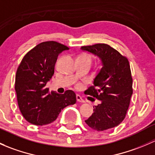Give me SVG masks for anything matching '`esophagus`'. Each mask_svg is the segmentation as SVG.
Segmentation results:
<instances>
[{"mask_svg":"<svg viewBox=\"0 0 155 155\" xmlns=\"http://www.w3.org/2000/svg\"><path fill=\"white\" fill-rule=\"evenodd\" d=\"M76 100H77L78 102H80V103H85V101H84V99H82V97H81L80 95H79V94L76 95Z\"/></svg>","mask_w":155,"mask_h":155,"instance_id":"1","label":"esophagus"}]
</instances>
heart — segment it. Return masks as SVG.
Returning a JSON list of instances; mask_svg holds the SVG:
<instances>
[{
    "mask_svg": "<svg viewBox=\"0 0 155 155\" xmlns=\"http://www.w3.org/2000/svg\"><path fill=\"white\" fill-rule=\"evenodd\" d=\"M79 57H81V58H87V59H90L91 60V57L89 54H86V53H82V54H81L79 56Z\"/></svg>",
    "mask_w": 155,
    "mask_h": 155,
    "instance_id": "b5f03b06",
    "label": "heart"
}]
</instances>
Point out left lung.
I'll list each match as a JSON object with an SVG mask.
<instances>
[{
	"mask_svg": "<svg viewBox=\"0 0 155 155\" xmlns=\"http://www.w3.org/2000/svg\"><path fill=\"white\" fill-rule=\"evenodd\" d=\"M81 49L100 58L103 67L87 94L101 101L94 113L85 120L92 129L103 131L122 122L133 94V79L129 61L125 56L105 43L82 46Z\"/></svg>",
	"mask_w": 155,
	"mask_h": 155,
	"instance_id": "8db88e82",
	"label": "left lung"
}]
</instances>
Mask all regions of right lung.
Returning <instances> with one entry per match:
<instances>
[{
	"mask_svg": "<svg viewBox=\"0 0 155 155\" xmlns=\"http://www.w3.org/2000/svg\"><path fill=\"white\" fill-rule=\"evenodd\" d=\"M69 48L55 41L43 42L24 56L15 75V89L20 112L27 121L42 126L55 121L61 111L76 102L74 91L49 92L58 56Z\"/></svg>",
	"mask_w": 155,
	"mask_h": 155,
	"instance_id": "right-lung-1",
	"label": "right lung"
}]
</instances>
